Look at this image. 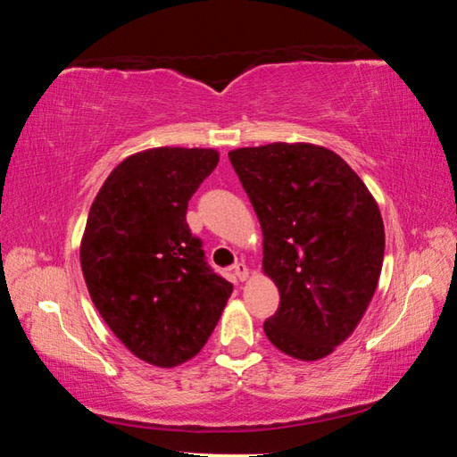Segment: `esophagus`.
<instances>
[{
  "label": "esophagus",
  "mask_w": 457,
  "mask_h": 457,
  "mask_svg": "<svg viewBox=\"0 0 457 457\" xmlns=\"http://www.w3.org/2000/svg\"><path fill=\"white\" fill-rule=\"evenodd\" d=\"M234 274L239 282L247 280V276H250V272H247V266L244 264V262H237V264L234 266Z\"/></svg>",
  "instance_id": "esophagus-1"
}]
</instances>
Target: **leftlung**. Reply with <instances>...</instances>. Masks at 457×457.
<instances>
[{
  "instance_id": "obj_1",
  "label": "left lung",
  "mask_w": 457,
  "mask_h": 457,
  "mask_svg": "<svg viewBox=\"0 0 457 457\" xmlns=\"http://www.w3.org/2000/svg\"><path fill=\"white\" fill-rule=\"evenodd\" d=\"M264 234L262 270L280 306L270 343L319 361L357 328L381 276L385 228L375 197L335 151L272 143L229 151Z\"/></svg>"
}]
</instances>
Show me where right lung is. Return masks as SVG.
I'll return each mask as SVG.
<instances>
[{
  "label": "right lung",
  "instance_id": "add662e5",
  "mask_svg": "<svg viewBox=\"0 0 457 457\" xmlns=\"http://www.w3.org/2000/svg\"><path fill=\"white\" fill-rule=\"evenodd\" d=\"M215 149L157 146L127 157L92 201L80 244L90 298L127 349L171 369L204 349L231 296L187 226Z\"/></svg>",
  "mask_w": 457,
  "mask_h": 457
}]
</instances>
